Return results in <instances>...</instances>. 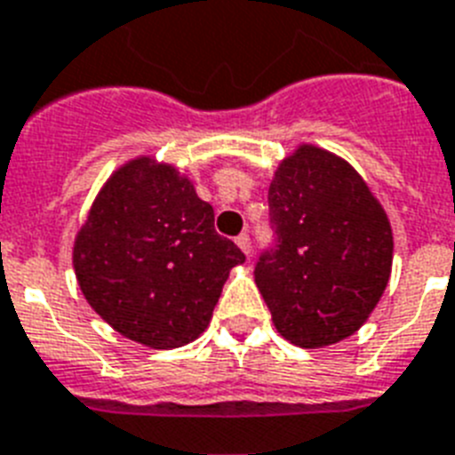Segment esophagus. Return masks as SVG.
<instances>
[{"label":"esophagus","mask_w":455,"mask_h":455,"mask_svg":"<svg viewBox=\"0 0 455 455\" xmlns=\"http://www.w3.org/2000/svg\"><path fill=\"white\" fill-rule=\"evenodd\" d=\"M236 246H239V249H242L243 253L249 255V253H251V249H253V246H251V236L246 235V232H243V235L236 236Z\"/></svg>","instance_id":"1"}]
</instances>
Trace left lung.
<instances>
[{
	"mask_svg": "<svg viewBox=\"0 0 455 455\" xmlns=\"http://www.w3.org/2000/svg\"><path fill=\"white\" fill-rule=\"evenodd\" d=\"M274 249L255 283L288 341L304 348L347 339L370 318L393 265L384 206L347 160L304 144L269 183Z\"/></svg>",
	"mask_w": 455,
	"mask_h": 455,
	"instance_id": "8db88e82",
	"label": "left lung"
}]
</instances>
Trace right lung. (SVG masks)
<instances>
[{
	"mask_svg": "<svg viewBox=\"0 0 455 455\" xmlns=\"http://www.w3.org/2000/svg\"><path fill=\"white\" fill-rule=\"evenodd\" d=\"M246 255L213 230V209L172 164L137 157L114 172L74 242L85 299L127 339L179 348L212 321Z\"/></svg>",
	"mask_w": 455,
	"mask_h": 455,
	"instance_id": "1",
	"label": "right lung"
}]
</instances>
